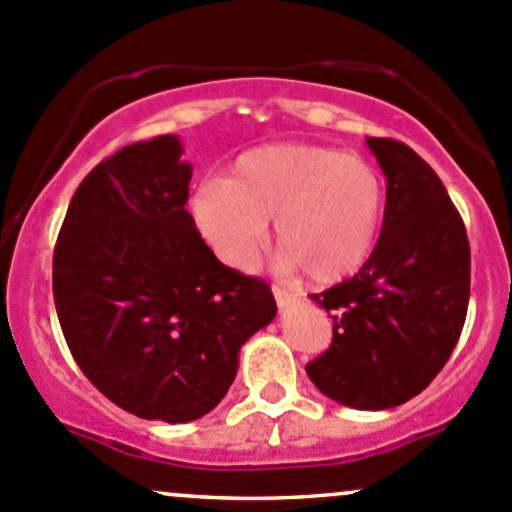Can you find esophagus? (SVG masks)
<instances>
[{
  "instance_id": "1",
  "label": "esophagus",
  "mask_w": 512,
  "mask_h": 512,
  "mask_svg": "<svg viewBox=\"0 0 512 512\" xmlns=\"http://www.w3.org/2000/svg\"><path fill=\"white\" fill-rule=\"evenodd\" d=\"M273 298H276L278 308L283 310V308H291L295 300H298V295L291 293V291H286V288H281V286H273Z\"/></svg>"
}]
</instances>
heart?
Masks as SVG:
<instances>
[{
  "label": "heart",
  "instance_id": "b5f03b06",
  "mask_svg": "<svg viewBox=\"0 0 512 512\" xmlns=\"http://www.w3.org/2000/svg\"><path fill=\"white\" fill-rule=\"evenodd\" d=\"M192 217L221 261L239 271L256 266L268 219H276L281 266L337 283L377 244L384 182L365 157L333 147H256L234 162L229 179H207L197 189Z\"/></svg>",
  "mask_w": 512,
  "mask_h": 512
}]
</instances>
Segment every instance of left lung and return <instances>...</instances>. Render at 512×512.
Masks as SVG:
<instances>
[{
  "label": "left lung",
  "instance_id": "obj_1",
  "mask_svg": "<svg viewBox=\"0 0 512 512\" xmlns=\"http://www.w3.org/2000/svg\"><path fill=\"white\" fill-rule=\"evenodd\" d=\"M387 177L382 234L365 266L310 298L333 315V345L310 382L352 409H392L424 392L451 357L471 295L466 226L409 145L367 138Z\"/></svg>",
  "mask_w": 512,
  "mask_h": 512
}]
</instances>
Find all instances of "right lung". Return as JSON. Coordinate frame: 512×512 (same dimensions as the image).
<instances>
[{"label":"right lung","instance_id":"1","mask_svg":"<svg viewBox=\"0 0 512 512\" xmlns=\"http://www.w3.org/2000/svg\"><path fill=\"white\" fill-rule=\"evenodd\" d=\"M177 135L93 167L54 251L59 323L83 374L125 412L184 424L229 392L239 350L276 318L268 283L226 268L187 212Z\"/></svg>","mask_w":512,"mask_h":512}]
</instances>
